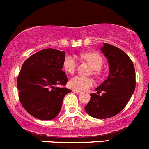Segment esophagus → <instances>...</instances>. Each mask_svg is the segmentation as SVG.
Listing matches in <instances>:
<instances>
[{
    "label": "esophagus",
    "mask_w": 149,
    "mask_h": 149,
    "mask_svg": "<svg viewBox=\"0 0 149 149\" xmlns=\"http://www.w3.org/2000/svg\"><path fill=\"white\" fill-rule=\"evenodd\" d=\"M74 92L77 93V94H81L82 93L81 91H78V90H74Z\"/></svg>",
    "instance_id": "esophagus-1"
}]
</instances>
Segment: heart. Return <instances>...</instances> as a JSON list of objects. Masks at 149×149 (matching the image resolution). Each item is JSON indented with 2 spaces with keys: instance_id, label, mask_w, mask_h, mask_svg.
I'll return each instance as SVG.
<instances>
[{
  "instance_id": "heart-1",
  "label": "heart",
  "mask_w": 149,
  "mask_h": 149,
  "mask_svg": "<svg viewBox=\"0 0 149 149\" xmlns=\"http://www.w3.org/2000/svg\"><path fill=\"white\" fill-rule=\"evenodd\" d=\"M83 58L86 60L91 67L94 69V73H98L99 70L102 68L103 63L102 58L99 54L91 52V53L84 54ZM77 65V60L76 57L73 55H68L65 56L63 61V67L65 71L70 74L74 73ZM94 82L91 78L84 77L81 76H76L72 78L69 81V85L73 89L78 91H86L89 87H91L94 85Z\"/></svg>"
}]
</instances>
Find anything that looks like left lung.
I'll list each match as a JSON object with an SVG mask.
<instances>
[{
    "label": "left lung",
    "instance_id": "left-lung-1",
    "mask_svg": "<svg viewBox=\"0 0 149 149\" xmlns=\"http://www.w3.org/2000/svg\"><path fill=\"white\" fill-rule=\"evenodd\" d=\"M101 51L108 61L107 79L91 94L85 110L91 117L106 119L118 115L130 100L136 88V72L128 55L118 47L104 43ZM101 91L102 95L98 94Z\"/></svg>",
    "mask_w": 149,
    "mask_h": 149
}]
</instances>
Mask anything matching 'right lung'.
Wrapping results in <instances>:
<instances>
[{"label": "right lung", "instance_id": "add662e5", "mask_svg": "<svg viewBox=\"0 0 149 149\" xmlns=\"http://www.w3.org/2000/svg\"><path fill=\"white\" fill-rule=\"evenodd\" d=\"M65 53L58 49H44L25 61L17 79L19 100L34 118L52 120L59 114L64 97L71 90L61 88L68 78L63 71Z\"/></svg>", "mask_w": 149, "mask_h": 149}]
</instances>
